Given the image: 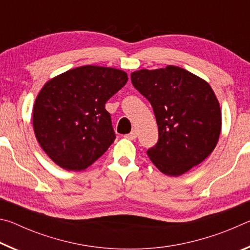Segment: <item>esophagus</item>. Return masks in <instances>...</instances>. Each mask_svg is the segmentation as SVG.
I'll return each mask as SVG.
<instances>
[{"label":"esophagus","mask_w":250,"mask_h":250,"mask_svg":"<svg viewBox=\"0 0 250 250\" xmlns=\"http://www.w3.org/2000/svg\"><path fill=\"white\" fill-rule=\"evenodd\" d=\"M137 137H138L137 130H132L129 134H125V138L129 139V140H135V139H137Z\"/></svg>","instance_id":"esophagus-1"}]
</instances>
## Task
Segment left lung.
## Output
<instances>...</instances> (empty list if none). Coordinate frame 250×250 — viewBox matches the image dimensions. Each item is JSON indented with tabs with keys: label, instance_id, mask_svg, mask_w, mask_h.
Listing matches in <instances>:
<instances>
[{
	"label": "left lung",
	"instance_id": "left-lung-1",
	"mask_svg": "<svg viewBox=\"0 0 250 250\" xmlns=\"http://www.w3.org/2000/svg\"><path fill=\"white\" fill-rule=\"evenodd\" d=\"M131 82L153 108L159 140L146 154L161 172L182 175L213 152L221 134L222 113L205 80L170 65L134 71Z\"/></svg>",
	"mask_w": 250,
	"mask_h": 250
}]
</instances>
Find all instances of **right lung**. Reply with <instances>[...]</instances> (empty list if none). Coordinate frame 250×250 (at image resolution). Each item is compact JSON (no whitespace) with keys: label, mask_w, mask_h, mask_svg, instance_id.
<instances>
[{"label":"right lung","mask_w":250,"mask_h":250,"mask_svg":"<svg viewBox=\"0 0 250 250\" xmlns=\"http://www.w3.org/2000/svg\"><path fill=\"white\" fill-rule=\"evenodd\" d=\"M128 82L125 71L82 66L44 84L33 108L37 141L52 161L67 171H83L115 141L104 104Z\"/></svg>","instance_id":"right-lung-1"}]
</instances>
